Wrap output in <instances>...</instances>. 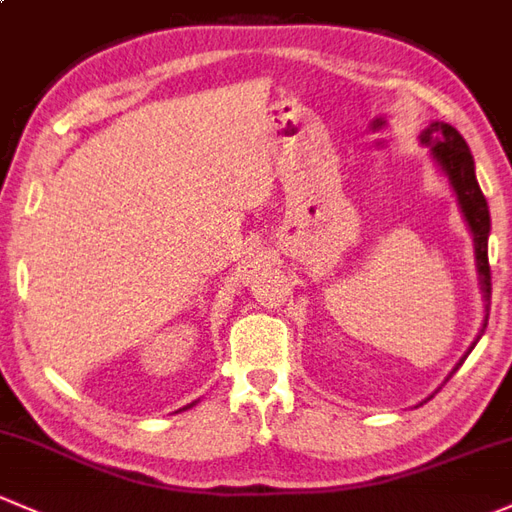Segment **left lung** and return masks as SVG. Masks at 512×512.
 <instances>
[{"mask_svg": "<svg viewBox=\"0 0 512 512\" xmlns=\"http://www.w3.org/2000/svg\"><path fill=\"white\" fill-rule=\"evenodd\" d=\"M420 144L430 148L432 161L437 163L439 173L447 178L449 188L454 190L456 205H459L461 217H464L466 227H469L471 239H474V256H476V273H478V285H481L483 293V324L481 332H478L476 342L481 339L483 329L488 324V307H491V266H488V234H491V214H488V202L483 197L481 188H478L476 180V166L474 156H471L469 146H466L464 136L454 129L452 124L444 122H432L430 126L420 131ZM476 342L471 344L474 349ZM471 349L466 354H471ZM464 354V359H466ZM464 359L452 368V373L464 364ZM449 373V376H452ZM432 398V395H430Z\"/></svg>", "mask_w": 512, "mask_h": 512, "instance_id": "1", "label": "left lung"}]
</instances>
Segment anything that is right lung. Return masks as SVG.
Here are the masks:
<instances>
[{"label": "right lung", "instance_id": "right-lung-1", "mask_svg": "<svg viewBox=\"0 0 512 512\" xmlns=\"http://www.w3.org/2000/svg\"><path fill=\"white\" fill-rule=\"evenodd\" d=\"M195 403H197V400H195ZM195 403H190V405H185V408H180L178 412H183V410H190L192 408V405H195Z\"/></svg>", "mask_w": 512, "mask_h": 512}]
</instances>
